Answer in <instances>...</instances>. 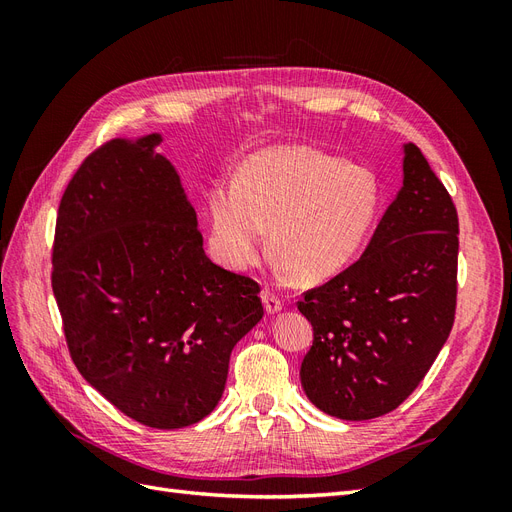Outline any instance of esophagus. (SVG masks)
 <instances>
[{"label":"esophagus","instance_id":"obj_1","mask_svg":"<svg viewBox=\"0 0 512 512\" xmlns=\"http://www.w3.org/2000/svg\"><path fill=\"white\" fill-rule=\"evenodd\" d=\"M262 303H265L267 314H277L284 307V301L277 297V294L273 290H269V288L262 290Z\"/></svg>","mask_w":512,"mask_h":512}]
</instances>
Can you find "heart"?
I'll return each instance as SVG.
<instances>
[{"label":"heart","mask_w":512,"mask_h":512,"mask_svg":"<svg viewBox=\"0 0 512 512\" xmlns=\"http://www.w3.org/2000/svg\"><path fill=\"white\" fill-rule=\"evenodd\" d=\"M376 175L314 147H269L245 158L235 179L205 192L211 256L232 271L254 267L265 226L284 269L305 284L344 271L378 215Z\"/></svg>","instance_id":"1"}]
</instances>
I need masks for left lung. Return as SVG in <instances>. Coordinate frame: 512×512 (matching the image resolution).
Masks as SVG:
<instances>
[{
    "mask_svg": "<svg viewBox=\"0 0 512 512\" xmlns=\"http://www.w3.org/2000/svg\"><path fill=\"white\" fill-rule=\"evenodd\" d=\"M457 254L453 198L408 143L404 185L363 256L297 303L314 327L301 384L318 410L367 421L412 395L453 329Z\"/></svg>",
    "mask_w": 512,
    "mask_h": 512,
    "instance_id": "left-lung-1",
    "label": "left lung"
}]
</instances>
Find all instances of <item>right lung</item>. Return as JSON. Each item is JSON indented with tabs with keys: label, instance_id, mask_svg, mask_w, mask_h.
<instances>
[{
	"label": "right lung",
	"instance_id": "1",
	"mask_svg": "<svg viewBox=\"0 0 512 512\" xmlns=\"http://www.w3.org/2000/svg\"><path fill=\"white\" fill-rule=\"evenodd\" d=\"M160 134L115 138L61 196L53 292L81 376L134 421L194 425L218 406L230 352L265 314L260 286L207 258Z\"/></svg>",
	"mask_w": 512,
	"mask_h": 512
}]
</instances>
